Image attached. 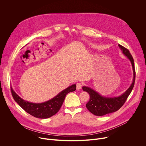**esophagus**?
I'll return each instance as SVG.
<instances>
[{"instance_id":"esophagus-1","label":"esophagus","mask_w":146,"mask_h":146,"mask_svg":"<svg viewBox=\"0 0 146 146\" xmlns=\"http://www.w3.org/2000/svg\"><path fill=\"white\" fill-rule=\"evenodd\" d=\"M76 86H77V90H80L81 88L82 84L81 82H77L76 84Z\"/></svg>"}]
</instances>
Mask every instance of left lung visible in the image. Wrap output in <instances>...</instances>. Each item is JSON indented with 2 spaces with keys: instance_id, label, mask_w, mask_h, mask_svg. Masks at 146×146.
<instances>
[{
  "instance_id": "obj_1",
  "label": "left lung",
  "mask_w": 146,
  "mask_h": 146,
  "mask_svg": "<svg viewBox=\"0 0 146 146\" xmlns=\"http://www.w3.org/2000/svg\"><path fill=\"white\" fill-rule=\"evenodd\" d=\"M118 46L123 55H125L131 62L133 72V81L131 86L125 92L120 96L115 97H106L102 96L90 87L86 86L82 87L83 91L87 92L90 96V99L86 104V107L91 113L97 116L105 115L119 110L127 100L134 87L136 73L133 57L128 49L120 44H118Z\"/></svg>"
}]
</instances>
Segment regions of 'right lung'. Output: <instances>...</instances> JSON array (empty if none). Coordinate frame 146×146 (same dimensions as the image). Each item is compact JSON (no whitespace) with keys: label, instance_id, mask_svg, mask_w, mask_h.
Here are the masks:
<instances>
[{"label":"right lung","instance_id":"obj_1","mask_svg":"<svg viewBox=\"0 0 146 146\" xmlns=\"http://www.w3.org/2000/svg\"><path fill=\"white\" fill-rule=\"evenodd\" d=\"M76 90V85L73 84L65 89L51 99L39 103L24 100L19 97L11 87V94L14 100L26 112L38 118H48L55 115L61 108L66 95Z\"/></svg>","mask_w":146,"mask_h":146}]
</instances>
